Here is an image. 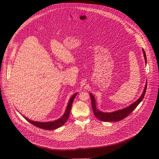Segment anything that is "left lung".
<instances>
[{"label": "left lung", "instance_id": "8db88e82", "mask_svg": "<svg viewBox=\"0 0 159 159\" xmlns=\"http://www.w3.org/2000/svg\"><path fill=\"white\" fill-rule=\"evenodd\" d=\"M143 51L144 53L145 63H147V57H146V54L144 51V49H143ZM147 82H146L145 86L144 91L142 93V95L139 98L136 100L135 102H134L131 105L129 106L128 107L125 108H123L121 110H119L111 113H104L97 110L96 107V102H95V98L92 93H90L91 102H92V107L95 117L99 120L102 121H120L122 119H124L125 118L128 117L129 115L136 108V107L138 106V104L144 98V95L147 89Z\"/></svg>", "mask_w": 159, "mask_h": 159}]
</instances>
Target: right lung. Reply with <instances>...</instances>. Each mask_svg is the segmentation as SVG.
I'll return each instance as SVG.
<instances>
[{
	"label": "right lung",
	"mask_w": 159,
	"mask_h": 159,
	"mask_svg": "<svg viewBox=\"0 0 159 159\" xmlns=\"http://www.w3.org/2000/svg\"><path fill=\"white\" fill-rule=\"evenodd\" d=\"M77 94V93H75L71 97V98L70 99L66 110L65 111V113L64 114V115L61 118L57 120L49 121V122H38V121H32L24 116V117L29 123H30L34 126L39 128L43 129H45V130H53V129L58 128L61 126H62L63 125H64L66 123V121H67L70 112L71 110V108L72 104H73V101L75 98L76 97Z\"/></svg>",
	"instance_id": "1"
}]
</instances>
